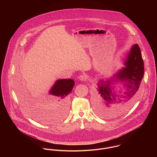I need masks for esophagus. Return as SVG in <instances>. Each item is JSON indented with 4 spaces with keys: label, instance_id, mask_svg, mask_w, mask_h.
I'll use <instances>...</instances> for the list:
<instances>
[{
    "label": "esophagus",
    "instance_id": "esophagus-1",
    "mask_svg": "<svg viewBox=\"0 0 157 157\" xmlns=\"http://www.w3.org/2000/svg\"><path fill=\"white\" fill-rule=\"evenodd\" d=\"M79 79L82 81H86V78L84 75H81L79 76Z\"/></svg>",
    "mask_w": 157,
    "mask_h": 157
}]
</instances>
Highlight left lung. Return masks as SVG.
I'll return each instance as SVG.
<instances>
[{"instance_id": "obj_1", "label": "left lung", "mask_w": 157, "mask_h": 157, "mask_svg": "<svg viewBox=\"0 0 157 157\" xmlns=\"http://www.w3.org/2000/svg\"><path fill=\"white\" fill-rule=\"evenodd\" d=\"M124 64L126 67L122 68L115 76L118 79L127 83L124 84L127 91L124 93L125 96L122 98L124 99H121L118 98L120 97L112 94V90L109 86L111 82L107 81L105 85L102 81L103 85L98 84L95 103L98 112L100 115L105 116L106 112L109 111L112 104L127 102V101L134 97L138 90L144 76V65L141 49L138 44H135L131 48Z\"/></svg>"}]
</instances>
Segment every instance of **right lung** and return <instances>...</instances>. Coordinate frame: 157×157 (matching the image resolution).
<instances>
[{"label": "right lung", "instance_id": "right-lung-1", "mask_svg": "<svg viewBox=\"0 0 157 157\" xmlns=\"http://www.w3.org/2000/svg\"><path fill=\"white\" fill-rule=\"evenodd\" d=\"M74 85V81L71 79L58 80L50 90V94L54 95L55 97L49 105L53 109L58 110L60 112V117L62 118H64L67 113L68 103L69 102L68 95L71 92ZM23 102L25 109L30 117L35 120H39L35 110L25 102Z\"/></svg>", "mask_w": 157, "mask_h": 157}]
</instances>
